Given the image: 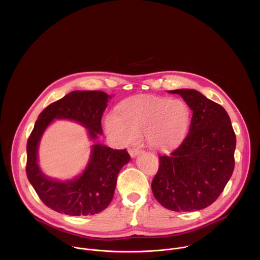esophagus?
Masks as SVG:
<instances>
[{"label":"esophagus","instance_id":"esophagus-1","mask_svg":"<svg viewBox=\"0 0 260 260\" xmlns=\"http://www.w3.org/2000/svg\"><path fill=\"white\" fill-rule=\"evenodd\" d=\"M128 152H129V155L132 157H136L137 155H139L142 152V150L139 149V148H133V149H129Z\"/></svg>","mask_w":260,"mask_h":260}]
</instances>
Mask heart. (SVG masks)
Segmentation results:
<instances>
[{"label":"heart","mask_w":260,"mask_h":260,"mask_svg":"<svg viewBox=\"0 0 260 260\" xmlns=\"http://www.w3.org/2000/svg\"><path fill=\"white\" fill-rule=\"evenodd\" d=\"M191 114L187 104L179 99L150 98L132 100L120 105L116 114L105 121L107 134L120 144L135 142L145 135L150 147L169 150L186 136Z\"/></svg>","instance_id":"1"}]
</instances>
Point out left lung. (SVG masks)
I'll list each match as a JSON object with an SVG mask.
<instances>
[{"mask_svg": "<svg viewBox=\"0 0 260 260\" xmlns=\"http://www.w3.org/2000/svg\"><path fill=\"white\" fill-rule=\"evenodd\" d=\"M192 111L188 135L169 155L159 156L151 188L172 211H199L223 191L235 169L236 134L225 109L194 89H176Z\"/></svg>", "mask_w": 260, "mask_h": 260, "instance_id": "obj_1", "label": "left lung"}]
</instances>
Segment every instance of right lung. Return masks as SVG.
<instances>
[{
	"instance_id": "1",
	"label": "right lung",
	"mask_w": 260,
	"mask_h": 260,
	"mask_svg": "<svg viewBox=\"0 0 260 260\" xmlns=\"http://www.w3.org/2000/svg\"><path fill=\"white\" fill-rule=\"evenodd\" d=\"M104 91L75 90L50 104L40 113L26 144V176L40 200L50 209L71 216L94 215L105 210L114 196L117 176L131 160L126 149L91 146L90 159L83 173L69 181L45 176L38 165L42 135L54 119L76 121L87 128L91 140L103 134L102 116L109 100Z\"/></svg>"
}]
</instances>
